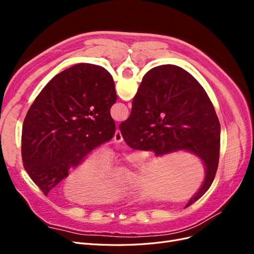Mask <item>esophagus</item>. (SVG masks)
Segmentation results:
<instances>
[{
  "label": "esophagus",
  "mask_w": 254,
  "mask_h": 254,
  "mask_svg": "<svg viewBox=\"0 0 254 254\" xmlns=\"http://www.w3.org/2000/svg\"><path fill=\"white\" fill-rule=\"evenodd\" d=\"M113 140H114V142H117V143L123 142V136H122V133L120 131V129H117V131H115L114 136H113Z\"/></svg>",
  "instance_id": "esophagus-1"
}]
</instances>
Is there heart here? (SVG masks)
Masks as SVG:
<instances>
[{
  "label": "heart",
  "mask_w": 254,
  "mask_h": 254,
  "mask_svg": "<svg viewBox=\"0 0 254 254\" xmlns=\"http://www.w3.org/2000/svg\"><path fill=\"white\" fill-rule=\"evenodd\" d=\"M111 165L108 153L92 152L67 176L64 193L80 203L115 200L124 190V180L120 173H108Z\"/></svg>",
  "instance_id": "heart-1"
}]
</instances>
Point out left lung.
Here are the masks:
<instances>
[{"instance_id": "obj_1", "label": "left lung", "mask_w": 254, "mask_h": 254, "mask_svg": "<svg viewBox=\"0 0 254 254\" xmlns=\"http://www.w3.org/2000/svg\"><path fill=\"white\" fill-rule=\"evenodd\" d=\"M115 102L112 76L90 64L57 74L36 97L23 123L21 151L25 171L44 195L112 139Z\"/></svg>"}]
</instances>
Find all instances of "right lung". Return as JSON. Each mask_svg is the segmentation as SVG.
<instances>
[{
	"label": "right lung",
	"mask_w": 254,
	"mask_h": 254,
	"mask_svg": "<svg viewBox=\"0 0 254 254\" xmlns=\"http://www.w3.org/2000/svg\"><path fill=\"white\" fill-rule=\"evenodd\" d=\"M120 130L133 149L156 156L187 150L201 159L205 179L186 207L210 189L218 166L220 124L206 92L186 70L164 64L146 73Z\"/></svg>",
	"instance_id": "obj_1"
}]
</instances>
